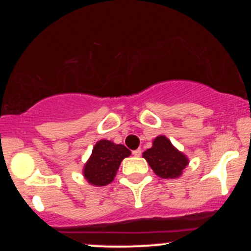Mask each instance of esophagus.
I'll use <instances>...</instances> for the list:
<instances>
[{"instance_id":"34e87169","label":"esophagus","mask_w":251,"mask_h":251,"mask_svg":"<svg viewBox=\"0 0 251 251\" xmlns=\"http://www.w3.org/2000/svg\"><path fill=\"white\" fill-rule=\"evenodd\" d=\"M132 153H133L134 157H140V155H142V150L137 149V150H134V151L132 152Z\"/></svg>"}]
</instances>
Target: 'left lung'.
<instances>
[{
  "instance_id": "1",
  "label": "left lung",
  "mask_w": 251,
  "mask_h": 251,
  "mask_svg": "<svg viewBox=\"0 0 251 251\" xmlns=\"http://www.w3.org/2000/svg\"><path fill=\"white\" fill-rule=\"evenodd\" d=\"M153 172L164 179H175L183 175L189 165V158L179 151L165 135H158L152 142V148L143 153Z\"/></svg>"
}]
</instances>
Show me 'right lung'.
<instances>
[{"instance_id":"1","label":"right lung","mask_w":251,"mask_h":251,"mask_svg":"<svg viewBox=\"0 0 251 251\" xmlns=\"http://www.w3.org/2000/svg\"><path fill=\"white\" fill-rule=\"evenodd\" d=\"M129 154L131 151L122 144L106 139L99 140L83 166V177L91 185H107L113 181L124 158H127Z\"/></svg>"}]
</instances>
